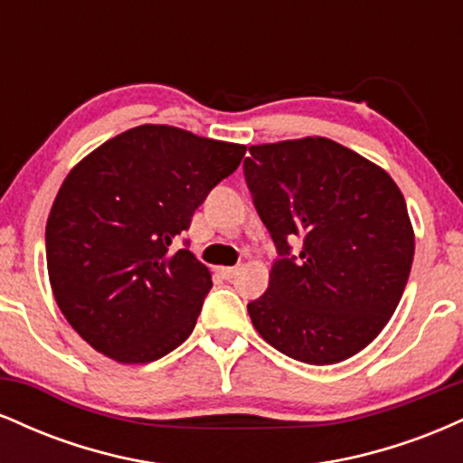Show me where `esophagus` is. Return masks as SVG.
Listing matches in <instances>:
<instances>
[{
	"label": "esophagus",
	"instance_id": "obj_1",
	"mask_svg": "<svg viewBox=\"0 0 463 463\" xmlns=\"http://www.w3.org/2000/svg\"><path fill=\"white\" fill-rule=\"evenodd\" d=\"M220 274L224 276V279H232V276L237 274V268H220Z\"/></svg>",
	"mask_w": 463,
	"mask_h": 463
}]
</instances>
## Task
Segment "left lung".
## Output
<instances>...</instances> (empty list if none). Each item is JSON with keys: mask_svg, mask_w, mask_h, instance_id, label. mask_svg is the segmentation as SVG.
<instances>
[{"mask_svg": "<svg viewBox=\"0 0 463 463\" xmlns=\"http://www.w3.org/2000/svg\"><path fill=\"white\" fill-rule=\"evenodd\" d=\"M250 194L280 259L248 305L269 346L328 365L364 350L394 316L413 261V226L390 174L326 137L250 146ZM301 254L291 258L288 243Z\"/></svg>", "mask_w": 463, "mask_h": 463, "instance_id": "1", "label": "left lung"}]
</instances>
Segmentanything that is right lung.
<instances>
[{
  "label": "right lung",
  "instance_id": "obj_1",
  "mask_svg": "<svg viewBox=\"0 0 463 463\" xmlns=\"http://www.w3.org/2000/svg\"><path fill=\"white\" fill-rule=\"evenodd\" d=\"M246 146L165 124L113 137L58 189L45 226L58 309L117 364H150L194 331L211 272L172 243L194 211L241 163Z\"/></svg>",
  "mask_w": 463,
  "mask_h": 463
}]
</instances>
